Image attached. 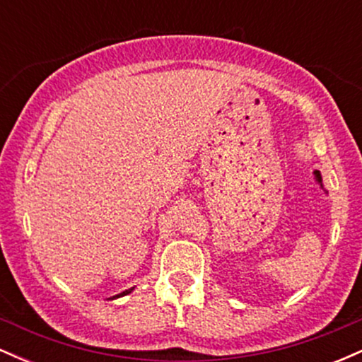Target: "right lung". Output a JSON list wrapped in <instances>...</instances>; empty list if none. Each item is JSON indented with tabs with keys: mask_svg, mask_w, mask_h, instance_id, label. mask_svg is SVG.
Returning <instances> with one entry per match:
<instances>
[{
	"mask_svg": "<svg viewBox=\"0 0 362 362\" xmlns=\"http://www.w3.org/2000/svg\"><path fill=\"white\" fill-rule=\"evenodd\" d=\"M132 291V288L131 289H127V291H124V293H120V294H117V296H114V298H120V296H126V294H129Z\"/></svg>",
	"mask_w": 362,
	"mask_h": 362,
	"instance_id": "1",
	"label": "right lung"
}]
</instances>
